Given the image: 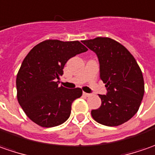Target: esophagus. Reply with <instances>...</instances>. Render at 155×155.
<instances>
[{"mask_svg": "<svg viewBox=\"0 0 155 155\" xmlns=\"http://www.w3.org/2000/svg\"><path fill=\"white\" fill-rule=\"evenodd\" d=\"M83 95H85L86 97H90L92 94H87V93H83Z\"/></svg>", "mask_w": 155, "mask_h": 155, "instance_id": "obj_1", "label": "esophagus"}]
</instances>
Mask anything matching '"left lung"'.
<instances>
[{"label":"left lung","instance_id":"1","mask_svg":"<svg viewBox=\"0 0 155 155\" xmlns=\"http://www.w3.org/2000/svg\"><path fill=\"white\" fill-rule=\"evenodd\" d=\"M82 43L99 58V77L106 95H99L101 106L91 111L94 120L105 126H118L138 111L144 95V80L135 57L120 43L98 37Z\"/></svg>","mask_w":155,"mask_h":155}]
</instances>
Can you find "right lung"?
<instances>
[{
	"mask_svg": "<svg viewBox=\"0 0 155 155\" xmlns=\"http://www.w3.org/2000/svg\"><path fill=\"white\" fill-rule=\"evenodd\" d=\"M87 51L79 41L48 39L34 46L19 68L16 78L17 99L32 122L45 128L63 124L69 117L81 88L58 86L63 68L73 56Z\"/></svg>",
	"mask_w": 155,
	"mask_h": 155,
	"instance_id": "1",
	"label": "right lung"
}]
</instances>
